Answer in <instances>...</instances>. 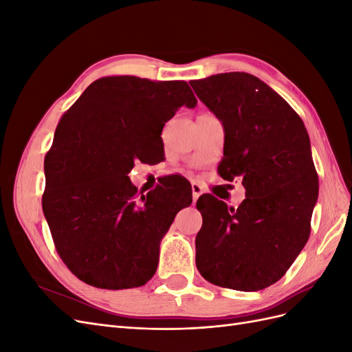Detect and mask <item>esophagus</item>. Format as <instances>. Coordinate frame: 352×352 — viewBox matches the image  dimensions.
Returning a JSON list of instances; mask_svg holds the SVG:
<instances>
[{
  "instance_id": "esophagus-1",
  "label": "esophagus",
  "mask_w": 352,
  "mask_h": 352,
  "mask_svg": "<svg viewBox=\"0 0 352 352\" xmlns=\"http://www.w3.org/2000/svg\"><path fill=\"white\" fill-rule=\"evenodd\" d=\"M201 194H202V188L198 184H192V198H194V202L199 198Z\"/></svg>"
}]
</instances>
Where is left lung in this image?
<instances>
[{"mask_svg":"<svg viewBox=\"0 0 352 352\" xmlns=\"http://www.w3.org/2000/svg\"><path fill=\"white\" fill-rule=\"evenodd\" d=\"M225 127L219 175L241 179L238 208L211 194L197 208V269L212 285L260 291L278 282L310 236L318 177L301 117L267 83L243 72L189 82Z\"/></svg>","mask_w":352,"mask_h":352,"instance_id":"1","label":"left lung"}]
</instances>
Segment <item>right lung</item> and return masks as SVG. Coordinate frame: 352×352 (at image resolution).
<instances>
[{"label": "right lung", "instance_id": "add662e5", "mask_svg": "<svg viewBox=\"0 0 352 352\" xmlns=\"http://www.w3.org/2000/svg\"><path fill=\"white\" fill-rule=\"evenodd\" d=\"M182 105H197L185 80L109 76L63 114L45 155L42 210L58 255L82 282L116 291L154 276L160 242L192 190L167 180L140 198L127 175L157 153Z\"/></svg>", "mask_w": 352, "mask_h": 352}]
</instances>
